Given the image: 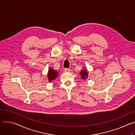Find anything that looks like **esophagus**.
Here are the masks:
<instances>
[{
  "label": "esophagus",
  "mask_w": 135,
  "mask_h": 135,
  "mask_svg": "<svg viewBox=\"0 0 135 135\" xmlns=\"http://www.w3.org/2000/svg\"><path fill=\"white\" fill-rule=\"evenodd\" d=\"M70 71V69H69V68L64 69V71H65V72H69Z\"/></svg>",
  "instance_id": "34e87169"
}]
</instances>
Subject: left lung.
<instances>
[{
	"label": "left lung",
	"instance_id": "left-lung-1",
	"mask_svg": "<svg viewBox=\"0 0 135 135\" xmlns=\"http://www.w3.org/2000/svg\"><path fill=\"white\" fill-rule=\"evenodd\" d=\"M80 74H81V77L83 79H85L86 78H87V77H88L87 72L85 70H83L80 72Z\"/></svg>",
	"mask_w": 135,
	"mask_h": 135
}]
</instances>
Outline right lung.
<instances>
[{
  "instance_id": "obj_1",
  "label": "right lung",
  "mask_w": 135,
  "mask_h": 135,
  "mask_svg": "<svg viewBox=\"0 0 135 135\" xmlns=\"http://www.w3.org/2000/svg\"><path fill=\"white\" fill-rule=\"evenodd\" d=\"M58 72L55 71L54 70L50 68L49 70L48 74V78L49 81H51L52 80H54L57 77H58Z\"/></svg>"
}]
</instances>
